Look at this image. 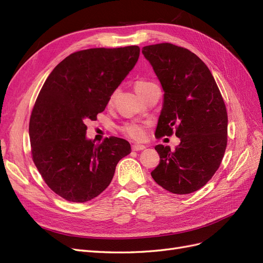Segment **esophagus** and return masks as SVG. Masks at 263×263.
Listing matches in <instances>:
<instances>
[{"label": "esophagus", "instance_id": "34e87169", "mask_svg": "<svg viewBox=\"0 0 263 263\" xmlns=\"http://www.w3.org/2000/svg\"><path fill=\"white\" fill-rule=\"evenodd\" d=\"M146 147L144 146V145H140V144H134L133 145V147H132V149L134 150V151H139V150H144Z\"/></svg>", "mask_w": 263, "mask_h": 263}]
</instances>
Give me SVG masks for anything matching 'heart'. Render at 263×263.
<instances>
[{"label": "heart", "instance_id": "1", "mask_svg": "<svg viewBox=\"0 0 263 263\" xmlns=\"http://www.w3.org/2000/svg\"><path fill=\"white\" fill-rule=\"evenodd\" d=\"M150 82L146 81H138L135 83V90L136 92H139L140 90L144 89ZM121 130L123 134H125L126 136H128L132 139L135 140H140L145 137V127L144 125L138 124V123H128L125 124L121 127Z\"/></svg>", "mask_w": 263, "mask_h": 263}]
</instances>
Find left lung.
I'll return each instance as SVG.
<instances>
[{"label": "left lung", "mask_w": 263, "mask_h": 263, "mask_svg": "<svg viewBox=\"0 0 263 263\" xmlns=\"http://www.w3.org/2000/svg\"><path fill=\"white\" fill-rule=\"evenodd\" d=\"M142 54L163 89L156 137L176 133L173 151L157 145L160 162L151 172L159 185L174 194L203 187L219 168L227 146V112L208 66L195 53L169 43L146 46Z\"/></svg>", "instance_id": "left-lung-1"}]
</instances>
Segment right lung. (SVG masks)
Masks as SVG:
<instances>
[{
  "mask_svg": "<svg viewBox=\"0 0 263 263\" xmlns=\"http://www.w3.org/2000/svg\"><path fill=\"white\" fill-rule=\"evenodd\" d=\"M138 46L91 48L71 53L51 71L38 94L29 121L33 161L46 184L65 200L83 203L112 181L129 142L87 139V119L95 121L110 95L139 58Z\"/></svg>",
  "mask_w": 263,
  "mask_h": 263,
  "instance_id": "right-lung-1",
  "label": "right lung"
}]
</instances>
